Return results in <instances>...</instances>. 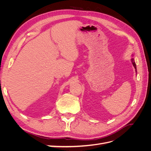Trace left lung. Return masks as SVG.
Listing matches in <instances>:
<instances>
[{
    "instance_id": "1",
    "label": "left lung",
    "mask_w": 151,
    "mask_h": 151,
    "mask_svg": "<svg viewBox=\"0 0 151 151\" xmlns=\"http://www.w3.org/2000/svg\"><path fill=\"white\" fill-rule=\"evenodd\" d=\"M132 63H133L134 67H135V68L137 70V68H136V64H135V62H134V58H132Z\"/></svg>"
}]
</instances>
